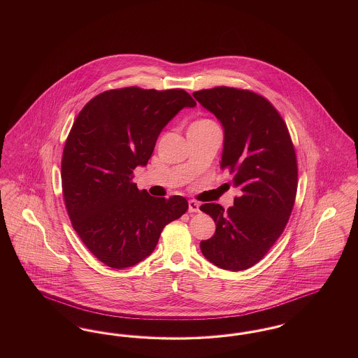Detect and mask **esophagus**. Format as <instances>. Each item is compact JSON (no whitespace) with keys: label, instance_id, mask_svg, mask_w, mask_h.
<instances>
[{"label":"esophagus","instance_id":"obj_1","mask_svg":"<svg viewBox=\"0 0 358 358\" xmlns=\"http://www.w3.org/2000/svg\"><path fill=\"white\" fill-rule=\"evenodd\" d=\"M200 210V204L194 200H189V212L193 213V212H199Z\"/></svg>","mask_w":358,"mask_h":358}]
</instances>
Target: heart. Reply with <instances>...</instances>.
<instances>
[{
	"mask_svg": "<svg viewBox=\"0 0 358 358\" xmlns=\"http://www.w3.org/2000/svg\"><path fill=\"white\" fill-rule=\"evenodd\" d=\"M209 124H215L210 120H194L189 129H193V127H203V126H209Z\"/></svg>",
	"mask_w": 358,
	"mask_h": 358,
	"instance_id": "obj_1",
	"label": "heart"
}]
</instances>
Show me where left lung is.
Masks as SVG:
<instances>
[{"mask_svg":"<svg viewBox=\"0 0 358 358\" xmlns=\"http://www.w3.org/2000/svg\"><path fill=\"white\" fill-rule=\"evenodd\" d=\"M193 96L222 122L220 166L240 190L227 212L220 204L200 206L216 222L200 248L222 270L243 271L264 257L289 222L298 187L295 149L285 120L262 95L222 85Z\"/></svg>","mask_w":358,"mask_h":358,"instance_id":"obj_1","label":"left lung"}]
</instances>
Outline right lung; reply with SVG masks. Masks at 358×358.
Masks as SVG:
<instances>
[{
    "label": "right lung",
    "instance_id": "right-lung-1",
    "mask_svg": "<svg viewBox=\"0 0 358 358\" xmlns=\"http://www.w3.org/2000/svg\"><path fill=\"white\" fill-rule=\"evenodd\" d=\"M196 102L187 91L126 87L85 104L72 124L62 158V187L73 229L111 268L150 255L166 224L187 210L182 196L138 190L133 171L145 166L162 129Z\"/></svg>",
    "mask_w": 358,
    "mask_h": 358
}]
</instances>
